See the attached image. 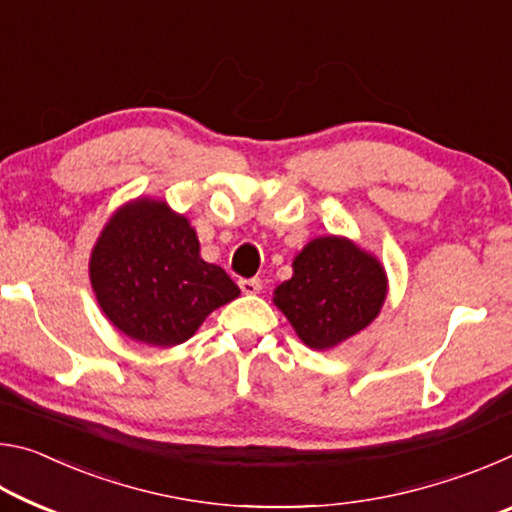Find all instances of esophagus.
<instances>
[{
    "label": "esophagus",
    "instance_id": "esophagus-1",
    "mask_svg": "<svg viewBox=\"0 0 512 512\" xmlns=\"http://www.w3.org/2000/svg\"><path fill=\"white\" fill-rule=\"evenodd\" d=\"M239 289L246 293V296H255V293L262 291V280L259 277H250V280H239Z\"/></svg>",
    "mask_w": 512,
    "mask_h": 512
}]
</instances>
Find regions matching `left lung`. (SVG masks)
<instances>
[{"label":"left lung","mask_w":512,"mask_h":512,"mask_svg":"<svg viewBox=\"0 0 512 512\" xmlns=\"http://www.w3.org/2000/svg\"><path fill=\"white\" fill-rule=\"evenodd\" d=\"M291 266V280L275 287L273 302L311 350H332L348 341L384 307V264L348 237L311 239Z\"/></svg>","instance_id":"1"}]
</instances>
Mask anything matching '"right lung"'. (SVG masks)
<instances>
[{
    "label": "right lung",
    "instance_id": "obj_1",
    "mask_svg": "<svg viewBox=\"0 0 512 512\" xmlns=\"http://www.w3.org/2000/svg\"><path fill=\"white\" fill-rule=\"evenodd\" d=\"M90 282L103 316L153 348L192 339L214 309L241 293L221 266L201 257L187 216L151 196L112 212L92 246Z\"/></svg>",
    "mask_w": 512,
    "mask_h": 512
}]
</instances>
